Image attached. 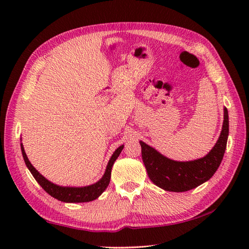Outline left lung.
Here are the masks:
<instances>
[{
    "label": "left lung",
    "mask_w": 249,
    "mask_h": 249,
    "mask_svg": "<svg viewBox=\"0 0 249 249\" xmlns=\"http://www.w3.org/2000/svg\"><path fill=\"white\" fill-rule=\"evenodd\" d=\"M228 136L229 116L228 110L225 107L219 138L213 149L202 158L189 161L172 160L143 141H139L147 176L156 186L167 192L182 193L198 187L209 181L218 169L225 154Z\"/></svg>",
    "instance_id": "left-lung-1"
}]
</instances>
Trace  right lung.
Masks as SVG:
<instances>
[{"label":"right lung","mask_w":249,"mask_h":249,"mask_svg":"<svg viewBox=\"0 0 249 249\" xmlns=\"http://www.w3.org/2000/svg\"><path fill=\"white\" fill-rule=\"evenodd\" d=\"M21 152H22V156L26 167L32 173V176L37 181L41 187L44 188L46 193H48L51 197H53L57 200L63 201V202H70V203H78V202H89V201H93L97 199L100 195H102L106 188L108 187L110 183V178H111V169L116 158L119 157L120 153L123 150L124 145L119 146L118 149L114 151V153L111 156L109 160V162L106 168V171L104 173L103 178L99 179L98 182L94 183L92 185H89V186L84 187H70V186H60V185L53 184L52 182L48 181L45 177L41 176V174L36 170L33 167V165L30 162L28 156L25 154L23 144L21 143Z\"/></svg>","instance_id":"right-lung-1"}]
</instances>
